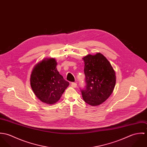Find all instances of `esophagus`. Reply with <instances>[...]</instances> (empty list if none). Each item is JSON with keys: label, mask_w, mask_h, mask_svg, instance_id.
<instances>
[{"label": "esophagus", "mask_w": 147, "mask_h": 147, "mask_svg": "<svg viewBox=\"0 0 147 147\" xmlns=\"http://www.w3.org/2000/svg\"><path fill=\"white\" fill-rule=\"evenodd\" d=\"M71 86L73 88H76L77 86V84L76 83H72L71 84Z\"/></svg>", "instance_id": "esophagus-1"}]
</instances>
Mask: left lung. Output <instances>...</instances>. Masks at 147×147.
Returning a JSON list of instances; mask_svg holds the SVG:
<instances>
[{"instance_id": "8db88e82", "label": "left lung", "mask_w": 147, "mask_h": 147, "mask_svg": "<svg viewBox=\"0 0 147 147\" xmlns=\"http://www.w3.org/2000/svg\"><path fill=\"white\" fill-rule=\"evenodd\" d=\"M84 60L86 86L82 89L84 101L91 106H98L110 97L116 83L115 72L109 61L102 54H88Z\"/></svg>"}]
</instances>
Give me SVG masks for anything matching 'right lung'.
<instances>
[{
    "label": "right lung",
    "instance_id": "add662e5",
    "mask_svg": "<svg viewBox=\"0 0 147 147\" xmlns=\"http://www.w3.org/2000/svg\"><path fill=\"white\" fill-rule=\"evenodd\" d=\"M54 58H46L34 67L30 75V85L36 97L43 102L54 104L61 98L69 83L57 69Z\"/></svg>",
    "mask_w": 147,
    "mask_h": 147
}]
</instances>
